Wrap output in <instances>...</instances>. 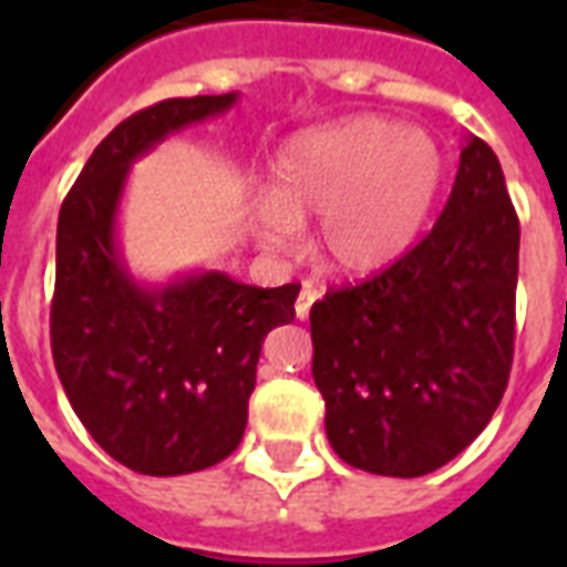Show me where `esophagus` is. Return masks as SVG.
<instances>
[{"mask_svg": "<svg viewBox=\"0 0 567 567\" xmlns=\"http://www.w3.org/2000/svg\"><path fill=\"white\" fill-rule=\"evenodd\" d=\"M320 297H323V291H320L318 285H315V282L302 285L300 297H297V318H300V320L309 318L311 306H315V302H318Z\"/></svg>", "mask_w": 567, "mask_h": 567, "instance_id": "34e87169", "label": "esophagus"}]
</instances>
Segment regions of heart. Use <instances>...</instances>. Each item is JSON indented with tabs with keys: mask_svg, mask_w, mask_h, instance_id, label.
I'll return each instance as SVG.
<instances>
[{
	"mask_svg": "<svg viewBox=\"0 0 567 567\" xmlns=\"http://www.w3.org/2000/svg\"><path fill=\"white\" fill-rule=\"evenodd\" d=\"M441 182L444 153L430 132L355 114L285 146L274 188L256 199V231L267 247L288 249L302 220L318 217L320 265L338 276L377 274L417 240Z\"/></svg>",
	"mask_w": 567,
	"mask_h": 567,
	"instance_id": "b5f03b06",
	"label": "heart"
}]
</instances>
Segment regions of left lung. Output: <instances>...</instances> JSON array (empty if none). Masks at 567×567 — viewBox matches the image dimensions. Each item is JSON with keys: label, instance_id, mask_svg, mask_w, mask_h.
<instances>
[{"label": "left lung", "instance_id": "8db88e82", "mask_svg": "<svg viewBox=\"0 0 567 567\" xmlns=\"http://www.w3.org/2000/svg\"><path fill=\"white\" fill-rule=\"evenodd\" d=\"M518 244L501 162L471 135L430 235L311 306V373L347 465L423 476L485 430L515 353Z\"/></svg>", "mask_w": 567, "mask_h": 567}]
</instances>
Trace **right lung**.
I'll return each mask as SVG.
<instances>
[{
	"label": "right lung",
	"instance_id": "obj_1",
	"mask_svg": "<svg viewBox=\"0 0 567 567\" xmlns=\"http://www.w3.org/2000/svg\"><path fill=\"white\" fill-rule=\"evenodd\" d=\"M235 102L238 93L164 100L123 120L58 214L49 315L58 379L93 441L146 476L205 471L238 447L261 344L297 315V282L256 288L196 270L144 285L120 252L117 212L132 164Z\"/></svg>",
	"mask_w": 567,
	"mask_h": 567
}]
</instances>
